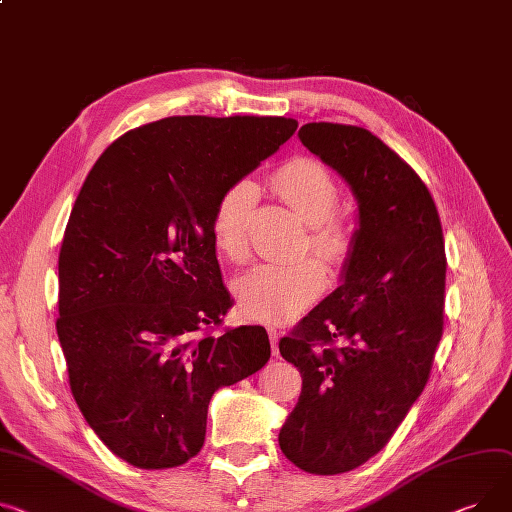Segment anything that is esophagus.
<instances>
[{
	"label": "esophagus",
	"mask_w": 512,
	"mask_h": 512,
	"mask_svg": "<svg viewBox=\"0 0 512 512\" xmlns=\"http://www.w3.org/2000/svg\"><path fill=\"white\" fill-rule=\"evenodd\" d=\"M267 333H269V342H271V352H274V356H278V342H280V331L276 327H267Z\"/></svg>",
	"instance_id": "1"
}]
</instances>
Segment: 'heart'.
Segmentation results:
<instances>
[{"label":"heart","instance_id":"obj_1","mask_svg":"<svg viewBox=\"0 0 512 512\" xmlns=\"http://www.w3.org/2000/svg\"><path fill=\"white\" fill-rule=\"evenodd\" d=\"M271 189L306 224H311V247L325 261L339 265L352 249V230L344 218L333 216L339 187L331 170L315 158H294L282 164ZM259 189L241 179L218 199L212 216V238L218 251L241 263L249 257V226ZM327 284L319 261L298 259L290 263H261L234 282L238 306L249 319L282 323L313 304Z\"/></svg>","mask_w":512,"mask_h":512}]
</instances>
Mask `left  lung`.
<instances>
[{
  "label": "left lung",
  "instance_id": "1",
  "mask_svg": "<svg viewBox=\"0 0 512 512\" xmlns=\"http://www.w3.org/2000/svg\"><path fill=\"white\" fill-rule=\"evenodd\" d=\"M298 138L350 185L358 228L342 286L280 339L302 391L278 440L296 467L335 475L377 455L422 395L442 337L447 257L428 187L377 135L306 123Z\"/></svg>",
  "mask_w": 512,
  "mask_h": 512
}]
</instances>
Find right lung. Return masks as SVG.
Segmentation results:
<instances>
[{
    "mask_svg": "<svg viewBox=\"0 0 512 512\" xmlns=\"http://www.w3.org/2000/svg\"><path fill=\"white\" fill-rule=\"evenodd\" d=\"M296 127L166 117L121 135L80 189L59 251L57 335L82 416L133 467L195 457L212 395L271 356L261 325L214 333L232 300L212 216Z\"/></svg>",
    "mask_w": 512,
    "mask_h": 512,
    "instance_id": "obj_1",
    "label": "right lung"
}]
</instances>
